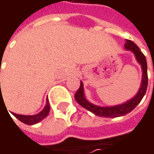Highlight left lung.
Returning a JSON list of instances; mask_svg holds the SVG:
<instances>
[{
  "label": "left lung",
  "instance_id": "8db88e82",
  "mask_svg": "<svg viewBox=\"0 0 154 154\" xmlns=\"http://www.w3.org/2000/svg\"><path fill=\"white\" fill-rule=\"evenodd\" d=\"M125 49L127 51H131L135 57L137 61L141 65L142 68V81H141V85L139 88L138 92L137 94L131 98L130 100L125 102L124 103L114 105V106H98L95 105L92 103H90L85 95V91H84V84L82 81L80 84V87L77 90V92L75 94V99L77 103L83 108L86 109L87 110L91 111L96 116L99 117H105V118H117V117H121L124 116L130 111H132L135 108L137 107L144 96L147 89V84H148V76H147V62L145 56L143 54V52L140 51L138 46L132 41L130 40H126L125 44Z\"/></svg>",
  "mask_w": 154,
  "mask_h": 154
}]
</instances>
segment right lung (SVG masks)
Instances as JSON below:
<instances>
[{
  "mask_svg": "<svg viewBox=\"0 0 154 154\" xmlns=\"http://www.w3.org/2000/svg\"><path fill=\"white\" fill-rule=\"evenodd\" d=\"M2 95H1V98H2ZM49 112H50V104H49V102L47 100L45 108L39 113H37L35 115H20V114H16L13 112H12V114L17 119H19L21 122H23L26 125H35V124L40 122L41 120H43L45 118H46Z\"/></svg>",
  "mask_w": 154,
  "mask_h": 154,
  "instance_id": "add662e5",
  "label": "right lung"
}]
</instances>
